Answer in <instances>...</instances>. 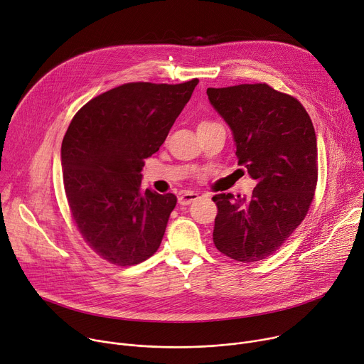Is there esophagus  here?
<instances>
[{"mask_svg": "<svg viewBox=\"0 0 364 364\" xmlns=\"http://www.w3.org/2000/svg\"><path fill=\"white\" fill-rule=\"evenodd\" d=\"M199 199H200V196L197 194V193H184V194H181L178 197V203L181 206H187V205H191L193 202L199 200Z\"/></svg>", "mask_w": 364, "mask_h": 364, "instance_id": "obj_1", "label": "esophagus"}]
</instances>
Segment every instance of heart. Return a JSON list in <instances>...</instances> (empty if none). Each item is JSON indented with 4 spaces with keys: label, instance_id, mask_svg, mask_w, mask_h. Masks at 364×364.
Returning a JSON list of instances; mask_svg holds the SVG:
<instances>
[{
    "label": "heart",
    "instance_id": "heart-1",
    "mask_svg": "<svg viewBox=\"0 0 364 364\" xmlns=\"http://www.w3.org/2000/svg\"><path fill=\"white\" fill-rule=\"evenodd\" d=\"M200 124H208V122H202ZM200 124H199V126H200Z\"/></svg>",
    "mask_w": 364,
    "mask_h": 364
}]
</instances>
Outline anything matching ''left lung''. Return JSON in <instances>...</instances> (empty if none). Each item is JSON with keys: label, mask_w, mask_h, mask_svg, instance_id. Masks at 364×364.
Wrapping results in <instances>:
<instances>
[{"label": "left lung", "mask_w": 364, "mask_h": 364, "mask_svg": "<svg viewBox=\"0 0 364 364\" xmlns=\"http://www.w3.org/2000/svg\"><path fill=\"white\" fill-rule=\"evenodd\" d=\"M232 130L238 165L257 181L251 197L220 193L213 242L225 255L255 262L276 252L305 219L318 180L316 135L294 97L267 84L208 88Z\"/></svg>", "instance_id": "left-lung-1"}]
</instances>
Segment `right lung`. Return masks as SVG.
<instances>
[{
    "label": "right lung",
    "instance_id": "right-lung-1",
    "mask_svg": "<svg viewBox=\"0 0 364 364\" xmlns=\"http://www.w3.org/2000/svg\"><path fill=\"white\" fill-rule=\"evenodd\" d=\"M197 82L109 90L78 110L63 136V187L75 225L90 248L116 266L139 264L159 248L177 197L144 191L141 171Z\"/></svg>",
    "mask_w": 364,
    "mask_h": 364
}]
</instances>
